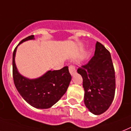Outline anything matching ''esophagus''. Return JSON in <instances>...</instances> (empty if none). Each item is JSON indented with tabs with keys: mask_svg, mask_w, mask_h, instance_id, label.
I'll use <instances>...</instances> for the list:
<instances>
[{
	"mask_svg": "<svg viewBox=\"0 0 131 131\" xmlns=\"http://www.w3.org/2000/svg\"><path fill=\"white\" fill-rule=\"evenodd\" d=\"M69 72L71 73V75L73 76V75H75V73H76V70H75V67H73V66H69Z\"/></svg>",
	"mask_w": 131,
	"mask_h": 131,
	"instance_id": "esophagus-1",
	"label": "esophagus"
}]
</instances>
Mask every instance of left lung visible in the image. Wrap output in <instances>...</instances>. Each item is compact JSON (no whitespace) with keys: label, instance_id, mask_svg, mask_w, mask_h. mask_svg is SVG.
I'll return each instance as SVG.
<instances>
[{"label":"left lung","instance_id":"1","mask_svg":"<svg viewBox=\"0 0 131 131\" xmlns=\"http://www.w3.org/2000/svg\"><path fill=\"white\" fill-rule=\"evenodd\" d=\"M83 78L84 103L88 110L100 115L108 110L114 97L115 72L110 52L97 41L94 56L77 69Z\"/></svg>","mask_w":131,"mask_h":131}]
</instances>
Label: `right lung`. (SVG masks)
Masks as SVG:
<instances>
[{
    "label": "right lung",
    "mask_w": 131,
    "mask_h": 131,
    "mask_svg": "<svg viewBox=\"0 0 131 131\" xmlns=\"http://www.w3.org/2000/svg\"><path fill=\"white\" fill-rule=\"evenodd\" d=\"M34 36H28L19 42L34 40ZM17 46L13 54V76L18 92L26 102L39 109H47L56 104L66 93L71 81L68 67L57 71H48L36 79H28L21 75L16 67L15 58Z\"/></svg>",
    "instance_id": "right-lung-1"
}]
</instances>
